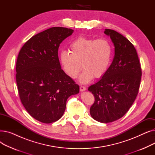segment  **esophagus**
I'll list each match as a JSON object with an SVG mask.
<instances>
[{"label": "esophagus", "instance_id": "esophagus-1", "mask_svg": "<svg viewBox=\"0 0 155 155\" xmlns=\"http://www.w3.org/2000/svg\"><path fill=\"white\" fill-rule=\"evenodd\" d=\"M86 89H87V88H86L85 87H84V86H80V91L81 92L86 91Z\"/></svg>", "mask_w": 155, "mask_h": 155}]
</instances>
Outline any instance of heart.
Segmentation results:
<instances>
[{"label":"heart","instance_id":"b5f03b06","mask_svg":"<svg viewBox=\"0 0 155 155\" xmlns=\"http://www.w3.org/2000/svg\"><path fill=\"white\" fill-rule=\"evenodd\" d=\"M70 52L62 51L60 56L64 71L70 78H75L82 66L85 70L80 81L85 84L94 77L99 78L105 74L111 62L112 47L105 38L80 36L70 43Z\"/></svg>","mask_w":155,"mask_h":155}]
</instances>
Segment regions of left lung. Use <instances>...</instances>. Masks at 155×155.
<instances>
[{"mask_svg": "<svg viewBox=\"0 0 155 155\" xmlns=\"http://www.w3.org/2000/svg\"><path fill=\"white\" fill-rule=\"evenodd\" d=\"M104 33L114 45V57L105 74L88 91L95 98L90 109L91 116L107 123L124 116L131 107L139 92L142 71L133 45L112 29H105Z\"/></svg>", "mask_w": 155, "mask_h": 155, "instance_id": "1", "label": "left lung"}]
</instances>
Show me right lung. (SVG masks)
<instances>
[{
    "label": "right lung",
    "instance_id": "right-lung-1",
    "mask_svg": "<svg viewBox=\"0 0 155 155\" xmlns=\"http://www.w3.org/2000/svg\"><path fill=\"white\" fill-rule=\"evenodd\" d=\"M71 29L53 27L32 36L21 48L16 62V82L24 108L43 123L59 120L67 101L79 85L61 68L58 51Z\"/></svg>",
    "mask_w": 155,
    "mask_h": 155
}]
</instances>
